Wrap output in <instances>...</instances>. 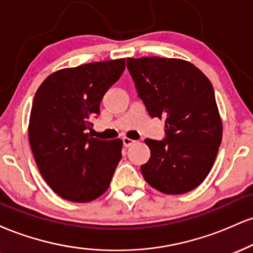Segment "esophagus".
<instances>
[{"mask_svg":"<svg viewBox=\"0 0 253 253\" xmlns=\"http://www.w3.org/2000/svg\"><path fill=\"white\" fill-rule=\"evenodd\" d=\"M123 141H124V145H125V146H126V147L132 146V145L135 143L134 140H132V139H129V138H126V136H125V138H123Z\"/></svg>","mask_w":253,"mask_h":253,"instance_id":"obj_1","label":"esophagus"}]
</instances>
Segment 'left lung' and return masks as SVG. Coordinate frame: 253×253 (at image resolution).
<instances>
[{"instance_id":"8db88e82","label":"left lung","mask_w":253,"mask_h":253,"mask_svg":"<svg viewBox=\"0 0 253 253\" xmlns=\"http://www.w3.org/2000/svg\"><path fill=\"white\" fill-rule=\"evenodd\" d=\"M138 96L151 118H165L163 140L146 139L151 157L140 170L155 189L178 195L205 181L222 139L211 81L176 58H127Z\"/></svg>"}]
</instances>
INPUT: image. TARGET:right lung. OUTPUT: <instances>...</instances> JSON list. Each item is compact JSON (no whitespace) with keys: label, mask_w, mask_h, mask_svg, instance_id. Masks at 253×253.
I'll use <instances>...</instances> for the list:
<instances>
[{"label":"right lung","mask_w":253,"mask_h":253,"mask_svg":"<svg viewBox=\"0 0 253 253\" xmlns=\"http://www.w3.org/2000/svg\"><path fill=\"white\" fill-rule=\"evenodd\" d=\"M126 68L125 59L89 63L50 75L32 104L28 138L40 173L54 193L90 202L109 188L123 141L89 136L91 117Z\"/></svg>","instance_id":"obj_1"}]
</instances>
